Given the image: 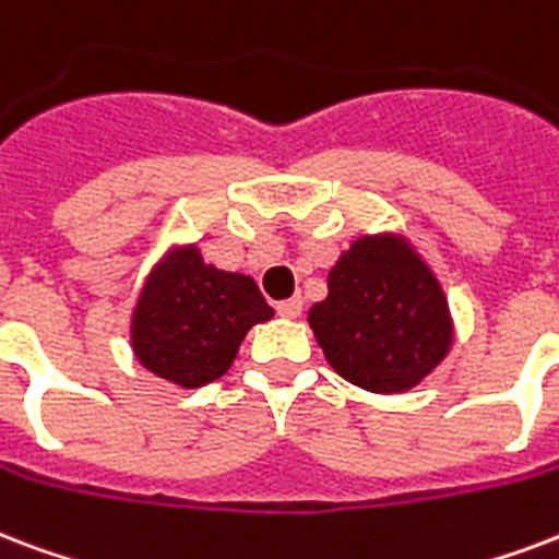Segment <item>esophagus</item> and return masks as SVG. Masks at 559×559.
Instances as JSON below:
<instances>
[{
    "label": "esophagus",
    "instance_id": "1",
    "mask_svg": "<svg viewBox=\"0 0 559 559\" xmlns=\"http://www.w3.org/2000/svg\"><path fill=\"white\" fill-rule=\"evenodd\" d=\"M301 305H305V301H301L298 296H293L287 298V301H278V313L287 319H296L298 313H301Z\"/></svg>",
    "mask_w": 559,
    "mask_h": 559
}]
</instances>
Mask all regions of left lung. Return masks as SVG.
I'll return each instance as SVG.
<instances>
[{
  "label": "left lung",
  "mask_w": 559,
  "mask_h": 559,
  "mask_svg": "<svg viewBox=\"0 0 559 559\" xmlns=\"http://www.w3.org/2000/svg\"><path fill=\"white\" fill-rule=\"evenodd\" d=\"M308 322L340 378L383 395L413 390L454 340L440 281L393 234L360 237L343 251Z\"/></svg>",
  "instance_id": "1"
}]
</instances>
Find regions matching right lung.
I'll use <instances>...</instances> for the list:
<instances>
[{"mask_svg": "<svg viewBox=\"0 0 559 559\" xmlns=\"http://www.w3.org/2000/svg\"><path fill=\"white\" fill-rule=\"evenodd\" d=\"M258 284L176 249L143 284L131 317V348L148 372L195 390L228 372L251 325L272 319Z\"/></svg>", "mask_w": 559, "mask_h": 559, "instance_id": "1", "label": "right lung"}]
</instances>
